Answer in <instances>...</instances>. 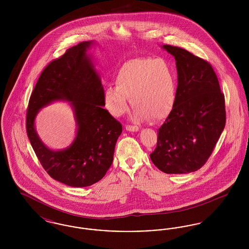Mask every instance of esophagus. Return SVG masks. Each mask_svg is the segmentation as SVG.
I'll list each match as a JSON object with an SVG mask.
<instances>
[{
	"instance_id": "1",
	"label": "esophagus",
	"mask_w": 249,
	"mask_h": 249,
	"mask_svg": "<svg viewBox=\"0 0 249 249\" xmlns=\"http://www.w3.org/2000/svg\"><path fill=\"white\" fill-rule=\"evenodd\" d=\"M126 130L129 131H138L139 128L137 126H130V125H127L126 126Z\"/></svg>"
}]
</instances>
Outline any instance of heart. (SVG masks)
Segmentation results:
<instances>
[{
    "label": "heart",
    "instance_id": "obj_1",
    "mask_svg": "<svg viewBox=\"0 0 249 249\" xmlns=\"http://www.w3.org/2000/svg\"><path fill=\"white\" fill-rule=\"evenodd\" d=\"M116 85L105 89V106L115 117L129 109L135 121L165 119L175 106L177 82L172 65L164 59L138 58L125 62L116 76Z\"/></svg>",
    "mask_w": 249,
    "mask_h": 249
}]
</instances>
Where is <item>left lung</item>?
Returning a JSON list of instances; mask_svg holds the SVG:
<instances>
[{
    "instance_id": "obj_1",
    "label": "left lung",
    "mask_w": 249,
    "mask_h": 249,
    "mask_svg": "<svg viewBox=\"0 0 249 249\" xmlns=\"http://www.w3.org/2000/svg\"><path fill=\"white\" fill-rule=\"evenodd\" d=\"M161 48L176 59L178 89L150 159L166 174H189L207 161L224 130V95L210 63L183 48Z\"/></svg>"
}]
</instances>
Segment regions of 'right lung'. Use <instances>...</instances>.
<instances>
[{"instance_id":"obj_1","label":"right lung","mask_w":249,"mask_h":249,"mask_svg":"<svg viewBox=\"0 0 249 249\" xmlns=\"http://www.w3.org/2000/svg\"><path fill=\"white\" fill-rule=\"evenodd\" d=\"M94 41L68 49L42 71L30 98L27 134L38 160L48 175L73 188L100 181L113 162L122 125L104 109V87L88 50ZM54 101H68L77 123L76 137L64 150L53 151L35 129L38 111Z\"/></svg>"}]
</instances>
